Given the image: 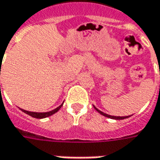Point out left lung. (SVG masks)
Masks as SVG:
<instances>
[{
  "mask_svg": "<svg viewBox=\"0 0 160 160\" xmlns=\"http://www.w3.org/2000/svg\"><path fill=\"white\" fill-rule=\"evenodd\" d=\"M94 106V105H93ZM95 110L97 111L98 112H99L101 115L104 116V117H106V118H112V119H116V120H121V119H124V118H127L129 117H131V116H125V117H116V116H111V115H108L106 113H103V112H101V111H99L98 108H96L94 106Z\"/></svg>",
  "mask_w": 160,
  "mask_h": 160,
  "instance_id": "8db88e82",
  "label": "left lung"
}]
</instances>
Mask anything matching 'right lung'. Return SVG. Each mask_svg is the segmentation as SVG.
Listing matches in <instances>:
<instances>
[{
  "label": "right lung",
  "instance_id": "right-lung-1",
  "mask_svg": "<svg viewBox=\"0 0 160 160\" xmlns=\"http://www.w3.org/2000/svg\"><path fill=\"white\" fill-rule=\"evenodd\" d=\"M62 104L63 103H62L60 106H58L57 108H56L55 110H53V111H50V112H28V111H25V110H23V109H21V111H22L24 113H26L28 115L31 116L33 118H48L49 116L53 115V114H55L56 112H57L59 110H60V108L62 106Z\"/></svg>",
  "mask_w": 160,
  "mask_h": 160
}]
</instances>
